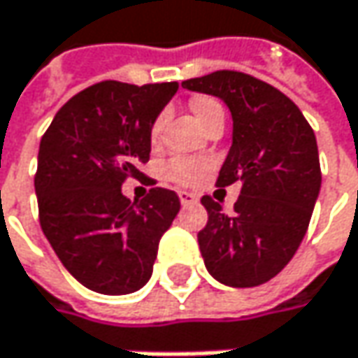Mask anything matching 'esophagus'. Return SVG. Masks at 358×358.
<instances>
[{"instance_id":"1","label":"esophagus","mask_w":358,"mask_h":358,"mask_svg":"<svg viewBox=\"0 0 358 358\" xmlns=\"http://www.w3.org/2000/svg\"><path fill=\"white\" fill-rule=\"evenodd\" d=\"M180 202H182V206H190V204H194V202H199V196L196 194H192V192H178Z\"/></svg>"}]
</instances>
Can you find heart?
<instances>
[{
  "label": "heart",
  "instance_id": "1",
  "mask_svg": "<svg viewBox=\"0 0 358 358\" xmlns=\"http://www.w3.org/2000/svg\"><path fill=\"white\" fill-rule=\"evenodd\" d=\"M190 109L196 117V121L202 125V129H206L215 121H224V111H222L221 103L217 99H213V96H194L190 101ZM159 131H162V119H158L152 125V139L154 141L159 137ZM206 170H208V164L202 162V159L174 158L166 164L164 174H166V178L176 182L180 186H192L206 174Z\"/></svg>",
  "mask_w": 358,
  "mask_h": 358
}]
</instances>
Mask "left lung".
Listing matches in <instances>:
<instances>
[{
  "label": "left lung",
  "mask_w": 358,
  "mask_h": 358,
  "mask_svg": "<svg viewBox=\"0 0 358 358\" xmlns=\"http://www.w3.org/2000/svg\"><path fill=\"white\" fill-rule=\"evenodd\" d=\"M188 91L222 99L233 115V145L217 186L241 184L235 213L202 196L208 222L199 247L208 273L231 287L275 278L304 239L320 192L316 136L298 105L275 87L237 71L188 78Z\"/></svg>",
  "instance_id": "obj_1"
}]
</instances>
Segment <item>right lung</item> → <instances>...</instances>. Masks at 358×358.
Wrapping results in <instances>:
<instances>
[{
	"instance_id": "1",
	"label": "right lung",
	"mask_w": 358,
	"mask_h": 358,
	"mask_svg": "<svg viewBox=\"0 0 358 358\" xmlns=\"http://www.w3.org/2000/svg\"><path fill=\"white\" fill-rule=\"evenodd\" d=\"M176 91L178 83L103 80L69 99L42 136L34 178L40 227L93 292L121 296L148 284L159 239L178 215L174 190L154 186L139 202L121 192L127 178H143L152 125Z\"/></svg>"
}]
</instances>
